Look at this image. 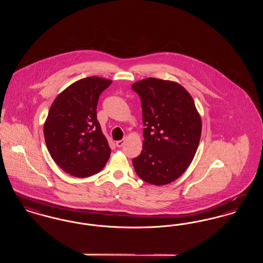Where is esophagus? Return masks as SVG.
<instances>
[{
	"instance_id": "34e87169",
	"label": "esophagus",
	"mask_w": 263,
	"mask_h": 263,
	"mask_svg": "<svg viewBox=\"0 0 263 263\" xmlns=\"http://www.w3.org/2000/svg\"><path fill=\"white\" fill-rule=\"evenodd\" d=\"M124 143H125V140H119V141H116V146L118 147V148H121L123 145H124Z\"/></svg>"
}]
</instances>
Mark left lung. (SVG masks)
Returning a JSON list of instances; mask_svg holds the SVG:
<instances>
[{
	"instance_id": "obj_1",
	"label": "left lung",
	"mask_w": 263,
	"mask_h": 263,
	"mask_svg": "<svg viewBox=\"0 0 263 263\" xmlns=\"http://www.w3.org/2000/svg\"><path fill=\"white\" fill-rule=\"evenodd\" d=\"M142 103L143 150L132 160L136 174L154 185L173 182L192 162L202 130L200 115L182 86L156 78L132 85Z\"/></svg>"
}]
</instances>
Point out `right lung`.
<instances>
[{"mask_svg": "<svg viewBox=\"0 0 263 263\" xmlns=\"http://www.w3.org/2000/svg\"><path fill=\"white\" fill-rule=\"evenodd\" d=\"M111 81L88 77L62 91L51 105L44 138L51 158L64 172L76 177L100 173L111 149L97 118L101 92Z\"/></svg>", "mask_w": 263, "mask_h": 263, "instance_id": "obj_1", "label": "right lung"}]
</instances>
